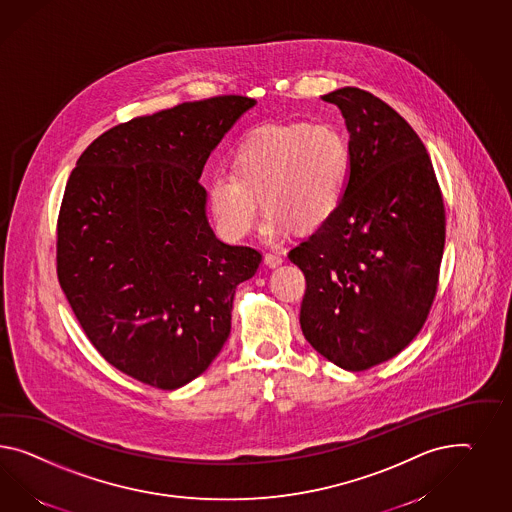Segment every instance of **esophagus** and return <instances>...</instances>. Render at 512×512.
Instances as JSON below:
<instances>
[{"label":"esophagus","mask_w":512,"mask_h":512,"mask_svg":"<svg viewBox=\"0 0 512 512\" xmlns=\"http://www.w3.org/2000/svg\"><path fill=\"white\" fill-rule=\"evenodd\" d=\"M264 264L270 266V268H277V266L283 264V257L277 255V253H266V255H264Z\"/></svg>","instance_id":"obj_1"}]
</instances>
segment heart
<instances>
[{
    "mask_svg": "<svg viewBox=\"0 0 512 512\" xmlns=\"http://www.w3.org/2000/svg\"><path fill=\"white\" fill-rule=\"evenodd\" d=\"M350 177L345 136L332 125H264L236 145L233 169L208 177V205L221 233L242 240L268 208L264 235L270 240L298 225L313 231L337 214Z\"/></svg>",
    "mask_w": 512,
    "mask_h": 512,
    "instance_id": "1",
    "label": "heart"
}]
</instances>
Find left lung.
I'll list each match as a JSON object with an SVG mask.
<instances>
[{
	"mask_svg": "<svg viewBox=\"0 0 512 512\" xmlns=\"http://www.w3.org/2000/svg\"><path fill=\"white\" fill-rule=\"evenodd\" d=\"M345 117L350 177L337 214L289 251L304 272L300 326L345 371L391 360L423 328L445 244L442 192L423 141L358 87L324 95Z\"/></svg>",
	"mask_w": 512,
	"mask_h": 512,
	"instance_id": "obj_1",
	"label": "left lung"
}]
</instances>
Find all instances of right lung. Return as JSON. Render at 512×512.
I'll return each mask as SVG.
<instances>
[{
  "label": "right lung",
  "instance_id": "add662e5",
  "mask_svg": "<svg viewBox=\"0 0 512 512\" xmlns=\"http://www.w3.org/2000/svg\"><path fill=\"white\" fill-rule=\"evenodd\" d=\"M257 100L184 102L113 126L70 173L57 276L89 341L121 373L179 389L231 333L235 289L261 253L216 238L199 184L210 152Z\"/></svg>",
  "mask_w": 512,
  "mask_h": 512
}]
</instances>
